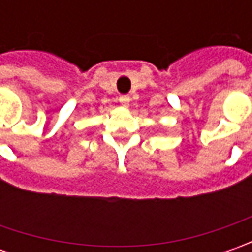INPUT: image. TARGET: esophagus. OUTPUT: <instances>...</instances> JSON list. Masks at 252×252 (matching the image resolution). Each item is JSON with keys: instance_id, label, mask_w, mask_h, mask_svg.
I'll list each match as a JSON object with an SVG mask.
<instances>
[{"instance_id": "1", "label": "esophagus", "mask_w": 252, "mask_h": 252, "mask_svg": "<svg viewBox=\"0 0 252 252\" xmlns=\"http://www.w3.org/2000/svg\"><path fill=\"white\" fill-rule=\"evenodd\" d=\"M119 102H121L123 106H129V103H130V96H129V95H122L121 98H119Z\"/></svg>"}]
</instances>
